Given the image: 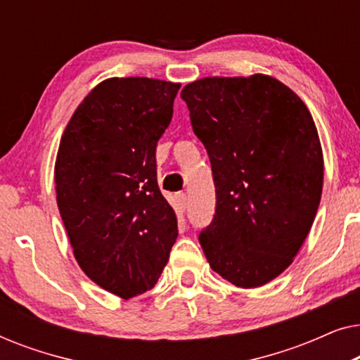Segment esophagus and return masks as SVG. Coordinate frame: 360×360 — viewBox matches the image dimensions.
<instances>
[{
	"label": "esophagus",
	"mask_w": 360,
	"mask_h": 360,
	"mask_svg": "<svg viewBox=\"0 0 360 360\" xmlns=\"http://www.w3.org/2000/svg\"><path fill=\"white\" fill-rule=\"evenodd\" d=\"M175 203H176V210H179V213H185L186 210V205H188V196H186V193H176L175 195Z\"/></svg>",
	"instance_id": "1"
}]
</instances>
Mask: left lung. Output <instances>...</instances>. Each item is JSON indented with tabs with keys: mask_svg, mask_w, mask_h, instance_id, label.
I'll return each instance as SVG.
<instances>
[{
	"mask_svg": "<svg viewBox=\"0 0 360 360\" xmlns=\"http://www.w3.org/2000/svg\"><path fill=\"white\" fill-rule=\"evenodd\" d=\"M181 100L208 152L216 210L200 244L236 287H262L298 254L323 190L316 126L298 95L269 75L206 77Z\"/></svg>",
	"mask_w": 360,
	"mask_h": 360,
	"instance_id": "8db88e82",
	"label": "left lung"
}]
</instances>
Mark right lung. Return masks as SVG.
Returning <instances> with one entry per match:
<instances>
[{"label":"right lung","instance_id":"obj_1","mask_svg":"<svg viewBox=\"0 0 360 360\" xmlns=\"http://www.w3.org/2000/svg\"><path fill=\"white\" fill-rule=\"evenodd\" d=\"M180 83L108 78L80 103L56 160L57 205L78 265L121 298L154 288L179 228L155 149Z\"/></svg>","mask_w":360,"mask_h":360}]
</instances>
